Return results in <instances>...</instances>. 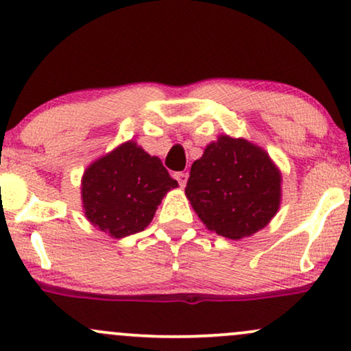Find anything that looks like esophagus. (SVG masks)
Listing matches in <instances>:
<instances>
[{"mask_svg":"<svg viewBox=\"0 0 351 351\" xmlns=\"http://www.w3.org/2000/svg\"><path fill=\"white\" fill-rule=\"evenodd\" d=\"M175 178L180 183V186L184 188V184H186V181H188V173H184V171L175 173Z\"/></svg>","mask_w":351,"mask_h":351,"instance_id":"1","label":"esophagus"}]
</instances>
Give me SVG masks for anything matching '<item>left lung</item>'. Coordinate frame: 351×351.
I'll use <instances>...</instances> for the list:
<instances>
[{"label": "left lung", "mask_w": 351, "mask_h": 351, "mask_svg": "<svg viewBox=\"0 0 351 351\" xmlns=\"http://www.w3.org/2000/svg\"><path fill=\"white\" fill-rule=\"evenodd\" d=\"M184 193L208 229L241 239L276 216L280 173L263 148L223 135L191 165Z\"/></svg>", "instance_id": "1"}]
</instances>
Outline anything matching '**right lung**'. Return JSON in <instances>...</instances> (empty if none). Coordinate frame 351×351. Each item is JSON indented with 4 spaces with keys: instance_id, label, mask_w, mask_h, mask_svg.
<instances>
[{
    "instance_id": "add662e5",
    "label": "right lung",
    "mask_w": 351,
    "mask_h": 351,
    "mask_svg": "<svg viewBox=\"0 0 351 351\" xmlns=\"http://www.w3.org/2000/svg\"><path fill=\"white\" fill-rule=\"evenodd\" d=\"M176 186L160 158L127 142L84 173V209L94 226L119 239L143 231L168 189Z\"/></svg>"
}]
</instances>
